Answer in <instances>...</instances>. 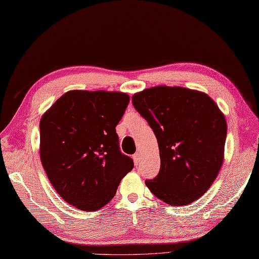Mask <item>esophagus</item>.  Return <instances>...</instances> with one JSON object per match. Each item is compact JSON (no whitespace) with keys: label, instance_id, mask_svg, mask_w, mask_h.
I'll use <instances>...</instances> for the list:
<instances>
[{"label":"esophagus","instance_id":"1","mask_svg":"<svg viewBox=\"0 0 259 259\" xmlns=\"http://www.w3.org/2000/svg\"><path fill=\"white\" fill-rule=\"evenodd\" d=\"M133 159H134L135 165H139V163H140V153H135V154L133 155Z\"/></svg>","mask_w":259,"mask_h":259}]
</instances>
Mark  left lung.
Segmentation results:
<instances>
[{"label":"left lung","instance_id":"1","mask_svg":"<svg viewBox=\"0 0 259 259\" xmlns=\"http://www.w3.org/2000/svg\"><path fill=\"white\" fill-rule=\"evenodd\" d=\"M159 144L161 166L145 184L170 205H186L207 192L223 165L227 124L208 95L159 86L132 97Z\"/></svg>","mask_w":259,"mask_h":259}]
</instances>
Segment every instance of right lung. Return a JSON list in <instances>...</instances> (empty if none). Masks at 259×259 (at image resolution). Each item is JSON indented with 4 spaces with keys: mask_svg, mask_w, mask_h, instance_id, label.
<instances>
[{
    "mask_svg": "<svg viewBox=\"0 0 259 259\" xmlns=\"http://www.w3.org/2000/svg\"><path fill=\"white\" fill-rule=\"evenodd\" d=\"M128 103L124 93L71 91L42 116V166L52 187L73 207H104L134 167L133 160L120 152L115 128Z\"/></svg>",
    "mask_w": 259,
    "mask_h": 259,
    "instance_id": "obj_1",
    "label": "right lung"
}]
</instances>
